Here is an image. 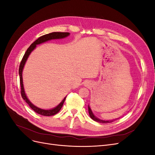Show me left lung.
I'll return each mask as SVG.
<instances>
[{
    "instance_id": "8db88e82",
    "label": "left lung",
    "mask_w": 155,
    "mask_h": 155,
    "mask_svg": "<svg viewBox=\"0 0 155 155\" xmlns=\"http://www.w3.org/2000/svg\"><path fill=\"white\" fill-rule=\"evenodd\" d=\"M88 113H89V115H90L91 118L93 120H94L96 121H97V122H99V123H102V124H107V123H111L112 122V121H114L115 120H100L99 118H96V117L94 115V114L92 113V110L90 108V107H89V105L88 106ZM117 120V119H116Z\"/></svg>"
}]
</instances>
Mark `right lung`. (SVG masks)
<instances>
[{
	"label": "right lung",
	"mask_w": 155,
	"mask_h": 155,
	"mask_svg": "<svg viewBox=\"0 0 155 155\" xmlns=\"http://www.w3.org/2000/svg\"><path fill=\"white\" fill-rule=\"evenodd\" d=\"M70 35V33L68 32H52L50 33V34H46L43 36L40 37L39 38L37 39L36 41H35L34 43H33L30 46V47L27 49L26 51L25 52L24 56H23L21 62L20 66H19V69H18V74H19V77H20V84H21V96L24 100L29 105V106L31 108V109L34 110L35 112H37V114L43 115V116H53L55 115L57 113H58L59 111L61 109L63 104L64 102L65 99H66V97H65L64 99L62 100V101L60 103V104L54 107V109H48V110H45V109H40V108L37 107L35 106L34 104H32L30 102V101L28 99V97L26 95L25 92V89H24V86H23V81H22V71H23V68H24L25 64L26 62L27 59L28 58L30 54H31V51L34 50L35 47L36 45H39L41 43H43L46 41H48L51 39H63L65 38L67 36Z\"/></svg>",
	"instance_id": "right-lung-1"
}]
</instances>
